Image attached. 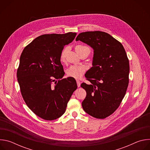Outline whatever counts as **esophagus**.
I'll return each instance as SVG.
<instances>
[{
	"label": "esophagus",
	"instance_id": "34e87169",
	"mask_svg": "<svg viewBox=\"0 0 150 150\" xmlns=\"http://www.w3.org/2000/svg\"><path fill=\"white\" fill-rule=\"evenodd\" d=\"M76 83H77V86L78 87H79L81 85V82L79 80H76Z\"/></svg>",
	"mask_w": 150,
	"mask_h": 150
}]
</instances>
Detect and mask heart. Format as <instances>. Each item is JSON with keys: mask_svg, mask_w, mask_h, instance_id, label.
<instances>
[{"mask_svg": "<svg viewBox=\"0 0 150 150\" xmlns=\"http://www.w3.org/2000/svg\"><path fill=\"white\" fill-rule=\"evenodd\" d=\"M68 47H66L63 49L60 55V60L61 62H64L65 60V57L67 56V54L68 52ZM75 49L76 52L79 54L80 53L84 52H88L90 53V49L83 45H76L75 47ZM85 72V68L82 66H71L68 70H67V75L68 76L72 77L75 79H79L82 76Z\"/></svg>", "mask_w": 150, "mask_h": 150, "instance_id": "1", "label": "heart"}]
</instances>
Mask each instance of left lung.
<instances>
[{
  "mask_svg": "<svg viewBox=\"0 0 150 150\" xmlns=\"http://www.w3.org/2000/svg\"><path fill=\"white\" fill-rule=\"evenodd\" d=\"M81 41L94 50L93 67L85 76L90 84L82 83L87 93L82 102L83 110L97 118L108 117L119 108L129 83V63L120 42L102 31L81 33Z\"/></svg>",
  "mask_w": 150,
  "mask_h": 150,
  "instance_id": "8db88e82",
  "label": "left lung"
}]
</instances>
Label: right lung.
<instances>
[{
    "label": "right lung",
    "instance_id": "obj_1",
    "mask_svg": "<svg viewBox=\"0 0 150 150\" xmlns=\"http://www.w3.org/2000/svg\"><path fill=\"white\" fill-rule=\"evenodd\" d=\"M76 35L72 32L41 35L27 45L20 56L17 79L21 94L32 112L45 120L62 116L78 87L72 77L60 79L65 75L60 53Z\"/></svg>",
    "mask_w": 150,
    "mask_h": 150
}]
</instances>
